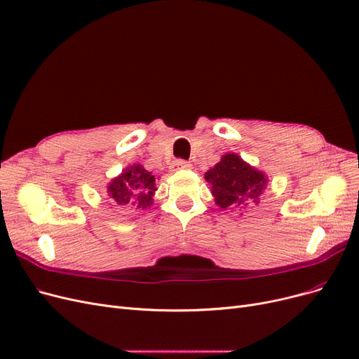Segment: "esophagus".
I'll list each match as a JSON object with an SVG mask.
<instances>
[{
  "mask_svg": "<svg viewBox=\"0 0 359 359\" xmlns=\"http://www.w3.org/2000/svg\"><path fill=\"white\" fill-rule=\"evenodd\" d=\"M180 169H191V163L186 161V160H175L170 165V170L172 172L180 170Z\"/></svg>",
  "mask_w": 359,
  "mask_h": 359,
  "instance_id": "1",
  "label": "esophagus"
}]
</instances>
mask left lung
<instances>
[{
	"mask_svg": "<svg viewBox=\"0 0 359 359\" xmlns=\"http://www.w3.org/2000/svg\"><path fill=\"white\" fill-rule=\"evenodd\" d=\"M215 205L220 210L244 211L257 205L268 186L266 173L248 165L235 153L224 154L214 168L205 172Z\"/></svg>",
	"mask_w": 359,
	"mask_h": 359,
	"instance_id": "8db88e82",
	"label": "left lung"
}]
</instances>
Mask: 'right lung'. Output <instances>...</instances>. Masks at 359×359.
I'll return each instance as SVG.
<instances>
[{
  "instance_id": "1",
  "label": "right lung",
  "mask_w": 359,
  "mask_h": 359,
  "mask_svg": "<svg viewBox=\"0 0 359 359\" xmlns=\"http://www.w3.org/2000/svg\"><path fill=\"white\" fill-rule=\"evenodd\" d=\"M156 177L142 165H133L123 169L118 177L107 182V194L121 210H148L154 203Z\"/></svg>"
}]
</instances>
